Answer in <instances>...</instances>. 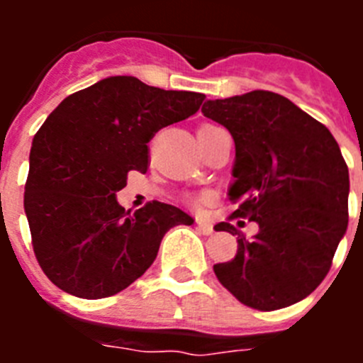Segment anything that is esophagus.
Listing matches in <instances>:
<instances>
[{"label":"esophagus","instance_id":"obj_1","mask_svg":"<svg viewBox=\"0 0 363 363\" xmlns=\"http://www.w3.org/2000/svg\"><path fill=\"white\" fill-rule=\"evenodd\" d=\"M196 225H198V230H200L201 234H213L214 233V227L211 221H205V220H196Z\"/></svg>","mask_w":363,"mask_h":363}]
</instances>
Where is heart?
<instances>
[{
	"instance_id": "obj_1",
	"label": "heart",
	"mask_w": 363,
	"mask_h": 363,
	"mask_svg": "<svg viewBox=\"0 0 363 363\" xmlns=\"http://www.w3.org/2000/svg\"><path fill=\"white\" fill-rule=\"evenodd\" d=\"M203 127H205V125H203ZM194 201H196V203H201V201H203V198H196V200H194Z\"/></svg>"
}]
</instances>
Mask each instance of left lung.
Returning a JSON list of instances; mask_svg holds the SVG:
<instances>
[{
	"instance_id": "8db88e82",
	"label": "left lung",
	"mask_w": 363,
	"mask_h": 363,
	"mask_svg": "<svg viewBox=\"0 0 363 363\" xmlns=\"http://www.w3.org/2000/svg\"><path fill=\"white\" fill-rule=\"evenodd\" d=\"M201 112L223 125L236 147L229 198L240 207L229 220L259 227L247 240L229 221L214 225L238 234L236 256L214 265V274L247 307L293 306L322 284L347 230L349 171L338 143L277 92L209 99Z\"/></svg>"
}]
</instances>
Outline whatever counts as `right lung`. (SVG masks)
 <instances>
[{
	"mask_svg": "<svg viewBox=\"0 0 363 363\" xmlns=\"http://www.w3.org/2000/svg\"><path fill=\"white\" fill-rule=\"evenodd\" d=\"M205 96L111 76L67 96L32 140L25 214L38 264L65 293L98 300L127 289L152 265L171 227L192 225L174 205L125 211L116 192L147 172V143L196 114Z\"/></svg>",
	"mask_w": 363,
	"mask_h": 363,
	"instance_id": "right-lung-1",
	"label": "right lung"
}]
</instances>
